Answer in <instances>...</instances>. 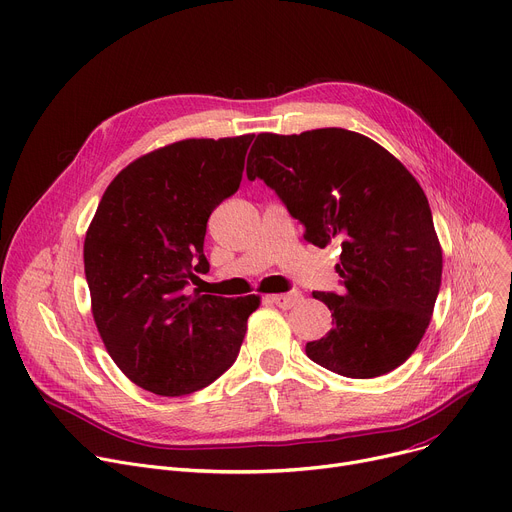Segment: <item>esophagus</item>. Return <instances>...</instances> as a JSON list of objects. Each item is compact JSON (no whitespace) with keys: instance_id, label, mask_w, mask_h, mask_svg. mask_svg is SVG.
<instances>
[{"instance_id":"1","label":"esophagus","mask_w":512,"mask_h":512,"mask_svg":"<svg viewBox=\"0 0 512 512\" xmlns=\"http://www.w3.org/2000/svg\"><path fill=\"white\" fill-rule=\"evenodd\" d=\"M271 300H274L280 309H292V306H296L300 300H302V294L300 292H286V294H274L271 296Z\"/></svg>"}]
</instances>
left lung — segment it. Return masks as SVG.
Listing matches in <instances>:
<instances>
[{
    "label": "left lung",
    "mask_w": 512,
    "mask_h": 512,
    "mask_svg": "<svg viewBox=\"0 0 512 512\" xmlns=\"http://www.w3.org/2000/svg\"><path fill=\"white\" fill-rule=\"evenodd\" d=\"M247 177L263 179L304 224V241L342 247L344 294L313 292L333 329L306 356L348 379H374L410 358L430 325L442 249L428 199L391 152L362 133L325 127L259 133Z\"/></svg>",
    "instance_id": "left-lung-1"
}]
</instances>
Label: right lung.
I'll use <instances>...</instances> for the list:
<instances>
[{
	"label": "right lung",
	"mask_w": 512,
	"mask_h": 512,
	"mask_svg": "<svg viewBox=\"0 0 512 512\" xmlns=\"http://www.w3.org/2000/svg\"><path fill=\"white\" fill-rule=\"evenodd\" d=\"M255 135L191 138L127 164L86 230L84 271L102 344L125 377L164 395L214 383L241 350L257 294H187L206 274L208 218L243 179Z\"/></svg>",
	"instance_id": "obj_1"
}]
</instances>
